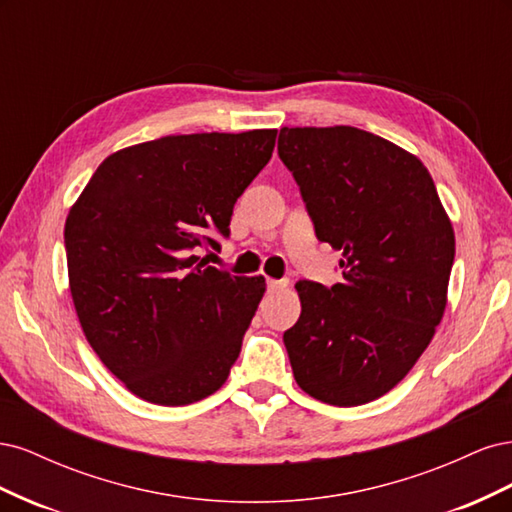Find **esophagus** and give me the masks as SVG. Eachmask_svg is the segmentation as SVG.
<instances>
[{
  "label": "esophagus",
  "instance_id": "esophagus-1",
  "mask_svg": "<svg viewBox=\"0 0 512 512\" xmlns=\"http://www.w3.org/2000/svg\"><path fill=\"white\" fill-rule=\"evenodd\" d=\"M286 286H288V280H273V277H269V280H267L269 290H280V288H286Z\"/></svg>",
  "mask_w": 512,
  "mask_h": 512
}]
</instances>
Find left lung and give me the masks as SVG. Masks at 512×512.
<instances>
[{"mask_svg": "<svg viewBox=\"0 0 512 512\" xmlns=\"http://www.w3.org/2000/svg\"><path fill=\"white\" fill-rule=\"evenodd\" d=\"M277 153L299 183L316 237L342 252L344 282H299L301 316L284 333L292 374L324 404L389 393L444 316L453 224L425 164L352 128H282Z\"/></svg>", "mask_w": 512, "mask_h": 512, "instance_id": "8db88e82", "label": "left lung"}]
</instances>
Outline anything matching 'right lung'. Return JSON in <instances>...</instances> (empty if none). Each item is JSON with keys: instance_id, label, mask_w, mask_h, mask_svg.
I'll return each instance as SVG.
<instances>
[{"instance_id": "right-lung-1", "label": "right lung", "mask_w": 512, "mask_h": 512, "mask_svg": "<svg viewBox=\"0 0 512 512\" xmlns=\"http://www.w3.org/2000/svg\"><path fill=\"white\" fill-rule=\"evenodd\" d=\"M277 130L173 134L111 153L70 207L64 239L76 316L130 393L188 406L226 382L265 277L209 267L237 198Z\"/></svg>"}]
</instances>
